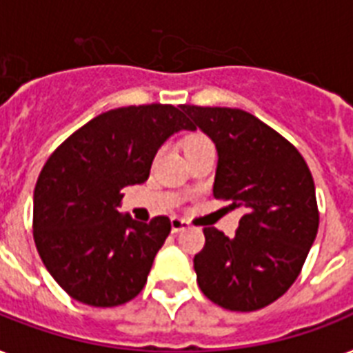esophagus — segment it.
<instances>
[{"mask_svg": "<svg viewBox=\"0 0 353 353\" xmlns=\"http://www.w3.org/2000/svg\"><path fill=\"white\" fill-rule=\"evenodd\" d=\"M170 225H172V232H179V231H185V229H188V221L181 220V218H172L170 220Z\"/></svg>", "mask_w": 353, "mask_h": 353, "instance_id": "esophagus-1", "label": "esophagus"}]
</instances>
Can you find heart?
Wrapping results in <instances>:
<instances>
[{
    "mask_svg": "<svg viewBox=\"0 0 353 353\" xmlns=\"http://www.w3.org/2000/svg\"><path fill=\"white\" fill-rule=\"evenodd\" d=\"M205 143H209V141H207L205 137H201V135H194V137L188 139L187 148H192V146H199V144H205Z\"/></svg>",
    "mask_w": 353,
    "mask_h": 353,
    "instance_id": "b5f03b06",
    "label": "heart"
}]
</instances>
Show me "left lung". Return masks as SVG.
<instances>
[{"mask_svg": "<svg viewBox=\"0 0 353 353\" xmlns=\"http://www.w3.org/2000/svg\"><path fill=\"white\" fill-rule=\"evenodd\" d=\"M218 150L214 198L243 207L232 238L205 227L199 290L231 312L269 306L295 282L319 229L315 183L299 150L236 108L181 106Z\"/></svg>", "mask_w": 353, "mask_h": 353, "instance_id": "1", "label": "left lung"}]
</instances>
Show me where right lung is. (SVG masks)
<instances>
[{
  "label": "right lung",
  "mask_w": 353,
  "mask_h": 353,
  "mask_svg": "<svg viewBox=\"0 0 353 353\" xmlns=\"http://www.w3.org/2000/svg\"><path fill=\"white\" fill-rule=\"evenodd\" d=\"M181 130H194L181 108H117L91 119L47 159L34 188V243L74 301L113 307L143 291L170 220L121 214L122 188L146 181L157 150Z\"/></svg>",
  "instance_id": "right-lung-1"
}]
</instances>
